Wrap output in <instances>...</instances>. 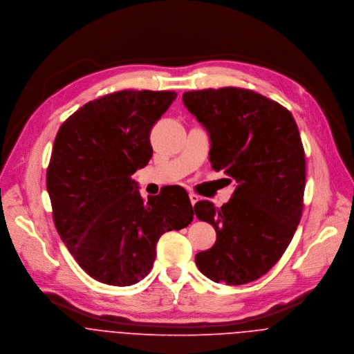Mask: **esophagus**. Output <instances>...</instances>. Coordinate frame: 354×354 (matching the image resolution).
<instances>
[{
	"label": "esophagus",
	"mask_w": 354,
	"mask_h": 354,
	"mask_svg": "<svg viewBox=\"0 0 354 354\" xmlns=\"http://www.w3.org/2000/svg\"><path fill=\"white\" fill-rule=\"evenodd\" d=\"M189 201H191V204H192V205H195L196 203L201 201V198H199L196 194H191V195H189Z\"/></svg>",
	"instance_id": "1"
}]
</instances>
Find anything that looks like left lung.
Segmentation results:
<instances>
[{
  "mask_svg": "<svg viewBox=\"0 0 354 354\" xmlns=\"http://www.w3.org/2000/svg\"><path fill=\"white\" fill-rule=\"evenodd\" d=\"M183 102L209 135L212 169L237 183L221 208L195 204L196 216L216 232L196 266L216 283L252 282L281 259L301 219L305 153L297 124L286 107L245 88L188 91Z\"/></svg>",
  "mask_w": 354,
  "mask_h": 354,
  "instance_id": "left-lung-1",
  "label": "left lung"
}]
</instances>
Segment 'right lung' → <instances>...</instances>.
<instances>
[{
	"label": "right lung",
	"instance_id": "1",
	"mask_svg": "<svg viewBox=\"0 0 354 354\" xmlns=\"http://www.w3.org/2000/svg\"><path fill=\"white\" fill-rule=\"evenodd\" d=\"M174 91L124 90L86 103L58 129L46 174L55 229L94 279L131 286L143 279L165 232L194 219L178 185L145 201L132 174L151 159L150 132Z\"/></svg>",
	"mask_w": 354,
	"mask_h": 354
}]
</instances>
